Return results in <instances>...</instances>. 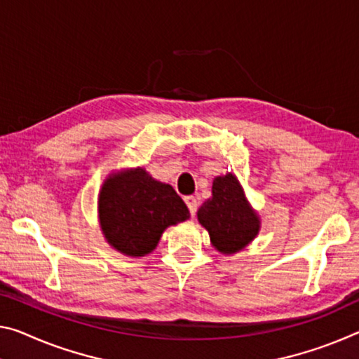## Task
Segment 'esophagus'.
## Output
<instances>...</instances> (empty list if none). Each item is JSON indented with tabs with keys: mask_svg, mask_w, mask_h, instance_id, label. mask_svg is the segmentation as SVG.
I'll list each match as a JSON object with an SVG mask.
<instances>
[{
	"mask_svg": "<svg viewBox=\"0 0 359 359\" xmlns=\"http://www.w3.org/2000/svg\"><path fill=\"white\" fill-rule=\"evenodd\" d=\"M185 204H187V206H189V210H190L191 217H195L196 209H198L196 198H195V196H185Z\"/></svg>",
	"mask_w": 359,
	"mask_h": 359,
	"instance_id": "obj_1",
	"label": "esophagus"
}]
</instances>
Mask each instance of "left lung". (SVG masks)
<instances>
[{"instance_id": "1", "label": "left lung", "mask_w": 359, "mask_h": 359, "mask_svg": "<svg viewBox=\"0 0 359 359\" xmlns=\"http://www.w3.org/2000/svg\"><path fill=\"white\" fill-rule=\"evenodd\" d=\"M198 220L209 231L215 249L235 254L259 233L260 220L246 201L240 182L233 174L214 179L212 198L198 209Z\"/></svg>"}]
</instances>
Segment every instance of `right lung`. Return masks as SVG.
I'll return each instance as SVG.
<instances>
[{"label": "right lung", "instance_id": "add662e5", "mask_svg": "<svg viewBox=\"0 0 359 359\" xmlns=\"http://www.w3.org/2000/svg\"><path fill=\"white\" fill-rule=\"evenodd\" d=\"M99 217L113 248L140 257L156 248L169 225L187 220L190 212L172 187L139 168L105 180L99 196Z\"/></svg>", "mask_w": 359, "mask_h": 359}]
</instances>
